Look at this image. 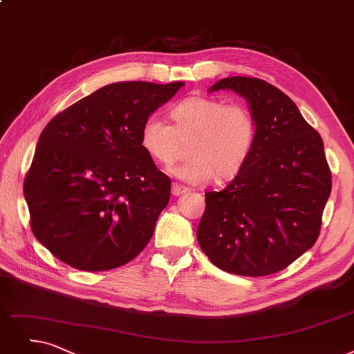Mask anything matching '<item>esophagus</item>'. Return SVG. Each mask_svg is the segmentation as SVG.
I'll list each match as a JSON object with an SVG mask.
<instances>
[{"label":"esophagus","instance_id":"1","mask_svg":"<svg viewBox=\"0 0 354 354\" xmlns=\"http://www.w3.org/2000/svg\"><path fill=\"white\" fill-rule=\"evenodd\" d=\"M186 192H187V187L178 185V183H174V185L171 186V193H173V196H180V194L186 193Z\"/></svg>","mask_w":354,"mask_h":354}]
</instances>
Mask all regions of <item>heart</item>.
<instances>
[{
	"mask_svg": "<svg viewBox=\"0 0 354 354\" xmlns=\"http://www.w3.org/2000/svg\"><path fill=\"white\" fill-rule=\"evenodd\" d=\"M173 126L149 116L140 131V145L158 164L171 165L189 145V160L169 169L193 185L214 178L223 183L236 177L248 162L257 139V122L241 103L193 95L171 111Z\"/></svg>",
	"mask_w": 354,
	"mask_h": 354,
	"instance_id": "b5f03b06",
	"label": "heart"
}]
</instances>
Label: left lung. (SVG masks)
Masks as SVG:
<instances>
[{
    "label": "left lung",
    "instance_id": "obj_1",
    "mask_svg": "<svg viewBox=\"0 0 354 354\" xmlns=\"http://www.w3.org/2000/svg\"><path fill=\"white\" fill-rule=\"evenodd\" d=\"M243 95L257 122L245 167L205 194L201 248L221 270L259 277L283 270L317 241L331 193L319 133L290 98L260 78L228 77L210 87Z\"/></svg>",
    "mask_w": 354,
    "mask_h": 354
}]
</instances>
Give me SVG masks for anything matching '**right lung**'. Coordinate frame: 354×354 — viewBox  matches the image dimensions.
<instances>
[{
  "mask_svg": "<svg viewBox=\"0 0 354 354\" xmlns=\"http://www.w3.org/2000/svg\"><path fill=\"white\" fill-rule=\"evenodd\" d=\"M185 82H113L58 113L24 180L37 241L65 264L104 272L133 260L168 205L171 180L140 145L144 122Z\"/></svg>",
  "mask_w": 354,
  "mask_h": 354,
  "instance_id": "add662e5",
  "label": "right lung"
}]
</instances>
